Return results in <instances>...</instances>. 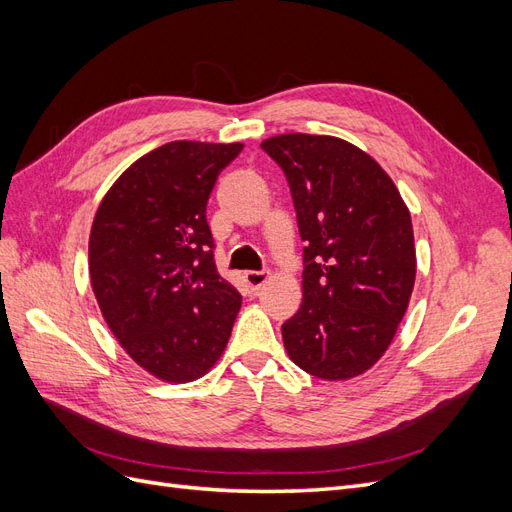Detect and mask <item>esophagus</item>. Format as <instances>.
<instances>
[{
    "label": "esophagus",
    "mask_w": 512,
    "mask_h": 512,
    "mask_svg": "<svg viewBox=\"0 0 512 512\" xmlns=\"http://www.w3.org/2000/svg\"><path fill=\"white\" fill-rule=\"evenodd\" d=\"M245 284L250 286L252 290H258L262 284L269 280V269H260V271H245L243 273Z\"/></svg>",
    "instance_id": "34e87169"
}]
</instances>
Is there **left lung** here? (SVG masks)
<instances>
[{
  "instance_id": "obj_1",
  "label": "left lung",
  "mask_w": 512,
  "mask_h": 512,
  "mask_svg": "<svg viewBox=\"0 0 512 512\" xmlns=\"http://www.w3.org/2000/svg\"><path fill=\"white\" fill-rule=\"evenodd\" d=\"M284 170L303 247V303L282 324L294 365L322 380L363 374L389 348L416 275L410 213L376 160L335 136L260 145Z\"/></svg>"
}]
</instances>
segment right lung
Instances as JSON below:
<instances>
[{"label":"right lung","mask_w":512,"mask_h":512,"mask_svg":"<svg viewBox=\"0 0 512 512\" xmlns=\"http://www.w3.org/2000/svg\"><path fill=\"white\" fill-rule=\"evenodd\" d=\"M241 143L175 141L123 173L98 207L89 275L102 316L132 359L190 382L220 359L241 307L215 267L207 200Z\"/></svg>","instance_id":"1"}]
</instances>
